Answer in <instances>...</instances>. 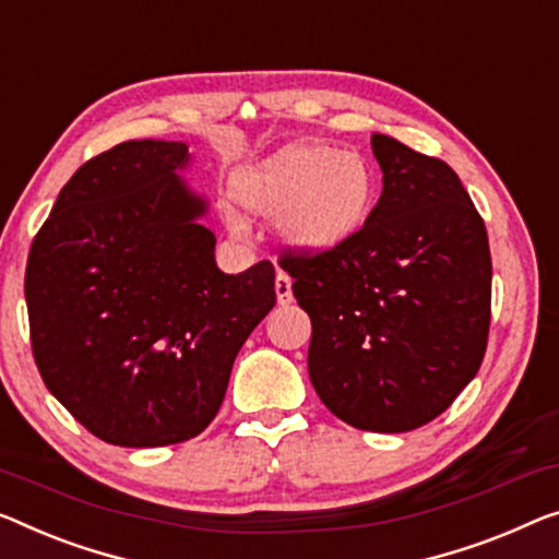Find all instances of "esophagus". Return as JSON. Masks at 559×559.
Listing matches in <instances>:
<instances>
[{"label":"esophagus","instance_id":"1","mask_svg":"<svg viewBox=\"0 0 559 559\" xmlns=\"http://www.w3.org/2000/svg\"><path fill=\"white\" fill-rule=\"evenodd\" d=\"M276 298L281 306H288L294 304V283H290V278L286 276V273L278 271L276 276Z\"/></svg>","mask_w":559,"mask_h":559}]
</instances>
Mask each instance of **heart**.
<instances>
[{"label": "heart", "instance_id": "b5f03b06", "mask_svg": "<svg viewBox=\"0 0 559 559\" xmlns=\"http://www.w3.org/2000/svg\"><path fill=\"white\" fill-rule=\"evenodd\" d=\"M377 173L359 153L331 145H288L233 178V198L248 213L277 218L296 251L331 253L359 236L377 205ZM230 226L240 221L230 215Z\"/></svg>", "mask_w": 559, "mask_h": 559}]
</instances>
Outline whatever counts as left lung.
<instances>
[{"label":"left lung","instance_id":"8db88e82","mask_svg":"<svg viewBox=\"0 0 559 559\" xmlns=\"http://www.w3.org/2000/svg\"><path fill=\"white\" fill-rule=\"evenodd\" d=\"M384 173L359 236L281 258L311 316L308 377L338 419L396 435L437 419L477 377L492 316L481 215L444 160L373 132Z\"/></svg>","mask_w":559,"mask_h":559}]
</instances>
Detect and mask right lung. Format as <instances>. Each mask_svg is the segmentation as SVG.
<instances>
[{"label":"right lung","mask_w":559,"mask_h":559,"mask_svg":"<svg viewBox=\"0 0 559 559\" xmlns=\"http://www.w3.org/2000/svg\"><path fill=\"white\" fill-rule=\"evenodd\" d=\"M186 143L128 140L87 160L32 240V354L97 439L168 447L218 414L233 361L276 306L271 261L215 265L207 203L178 170Z\"/></svg>","instance_id":"1"}]
</instances>
